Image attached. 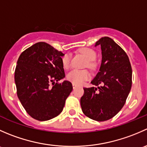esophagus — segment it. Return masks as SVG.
Returning <instances> with one entry per match:
<instances>
[{"instance_id": "34e87169", "label": "esophagus", "mask_w": 147, "mask_h": 147, "mask_svg": "<svg viewBox=\"0 0 147 147\" xmlns=\"http://www.w3.org/2000/svg\"><path fill=\"white\" fill-rule=\"evenodd\" d=\"M72 87H73V89H75L77 87V85L75 84H74V83H72Z\"/></svg>"}]
</instances>
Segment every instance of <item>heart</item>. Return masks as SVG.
<instances>
[{"mask_svg": "<svg viewBox=\"0 0 147 147\" xmlns=\"http://www.w3.org/2000/svg\"><path fill=\"white\" fill-rule=\"evenodd\" d=\"M80 53L83 55L87 59L89 63V65L92 66V63L90 62L93 61L96 58V53L93 50L87 47L82 48L80 50ZM70 59L71 56L69 54H66L63 56L62 59L63 67L65 68H68L70 65ZM90 75L88 71L84 70V69H72L69 73L67 75V78L69 81L72 82L75 84H81L84 81L87 80L90 78Z\"/></svg>", "mask_w": 147, "mask_h": 147, "instance_id": "1", "label": "heart"}]
</instances>
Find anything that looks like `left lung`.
<instances>
[{"instance_id": "left-lung-1", "label": "left lung", "mask_w": 147, "mask_h": 147, "mask_svg": "<svg viewBox=\"0 0 147 147\" xmlns=\"http://www.w3.org/2000/svg\"><path fill=\"white\" fill-rule=\"evenodd\" d=\"M97 45L101 46V66L91 82L97 87L84 88L80 105L87 117L103 121L115 117L125 104L132 70L127 53L112 38H100L94 46Z\"/></svg>"}]
</instances>
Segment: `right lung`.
Listing matches in <instances>:
<instances>
[{
  "instance_id": "add662e5",
  "label": "right lung",
  "mask_w": 147,
  "mask_h": 147,
  "mask_svg": "<svg viewBox=\"0 0 147 147\" xmlns=\"http://www.w3.org/2000/svg\"><path fill=\"white\" fill-rule=\"evenodd\" d=\"M62 52L44 42H37L20 54L15 70L17 95L33 119L47 121L58 116L72 90L65 80Z\"/></svg>"
}]
</instances>
